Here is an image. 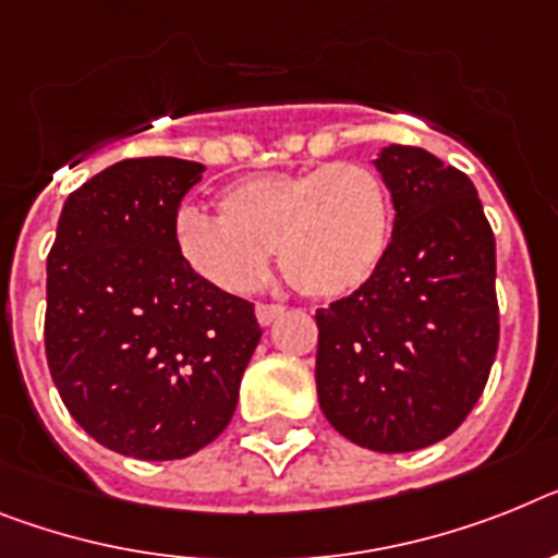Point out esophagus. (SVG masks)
Instances as JSON below:
<instances>
[{"mask_svg": "<svg viewBox=\"0 0 558 558\" xmlns=\"http://www.w3.org/2000/svg\"><path fill=\"white\" fill-rule=\"evenodd\" d=\"M280 315H283V306H278V303H257L255 306V317L260 326H271Z\"/></svg>", "mask_w": 558, "mask_h": 558, "instance_id": "obj_1", "label": "esophagus"}]
</instances>
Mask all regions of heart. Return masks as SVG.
<instances>
[{"label":"heart","mask_w":558,"mask_h":558,"mask_svg":"<svg viewBox=\"0 0 558 558\" xmlns=\"http://www.w3.org/2000/svg\"><path fill=\"white\" fill-rule=\"evenodd\" d=\"M221 218L184 207L172 241L198 278L223 292H252L269 250L294 289L317 301L360 292L386 264L395 235L391 192L368 163H323L229 184Z\"/></svg>","instance_id":"obj_1"}]
</instances>
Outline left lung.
<instances>
[{
    "mask_svg": "<svg viewBox=\"0 0 558 558\" xmlns=\"http://www.w3.org/2000/svg\"><path fill=\"white\" fill-rule=\"evenodd\" d=\"M395 204L386 264L317 308V400L360 448L405 453L460 428L499 345L496 243L471 178L428 149L374 158Z\"/></svg>",
    "mask_w": 558,
    "mask_h": 558,
    "instance_id": "1",
    "label": "left lung"
}]
</instances>
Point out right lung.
<instances>
[{
	"instance_id": "1",
	"label": "right lung",
	"mask_w": 558,
	"mask_h": 558,
	"mask_svg": "<svg viewBox=\"0 0 558 558\" xmlns=\"http://www.w3.org/2000/svg\"><path fill=\"white\" fill-rule=\"evenodd\" d=\"M204 163L128 158L64 201L48 255L45 351L96 442L184 460L229 425L260 340L255 306L198 278L172 223Z\"/></svg>"
}]
</instances>
